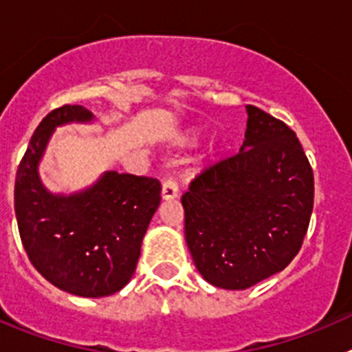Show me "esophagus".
<instances>
[{
  "mask_svg": "<svg viewBox=\"0 0 352 352\" xmlns=\"http://www.w3.org/2000/svg\"><path fill=\"white\" fill-rule=\"evenodd\" d=\"M162 197L166 201H170V199L178 197V182L174 176H166L164 178V183H162Z\"/></svg>",
  "mask_w": 352,
  "mask_h": 352,
  "instance_id": "34e87169",
  "label": "esophagus"
}]
</instances>
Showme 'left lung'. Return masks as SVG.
<instances>
[{
  "label": "left lung",
  "instance_id": "1",
  "mask_svg": "<svg viewBox=\"0 0 352 352\" xmlns=\"http://www.w3.org/2000/svg\"><path fill=\"white\" fill-rule=\"evenodd\" d=\"M243 146L206 167L183 194L185 239L214 287L241 291L282 272L303 245L314 173L296 133L247 105Z\"/></svg>",
  "mask_w": 352,
  "mask_h": 352
}]
</instances>
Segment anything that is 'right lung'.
<instances>
[{"instance_id": "1", "label": "right lung", "mask_w": 352, "mask_h": 352, "mask_svg": "<svg viewBox=\"0 0 352 352\" xmlns=\"http://www.w3.org/2000/svg\"><path fill=\"white\" fill-rule=\"evenodd\" d=\"M82 105H63L36 126L15 176V217L31 264L52 285L102 298L132 278L149 220L160 204V182L107 170L93 186L54 195L38 178V162L56 126L91 121Z\"/></svg>"}]
</instances>
